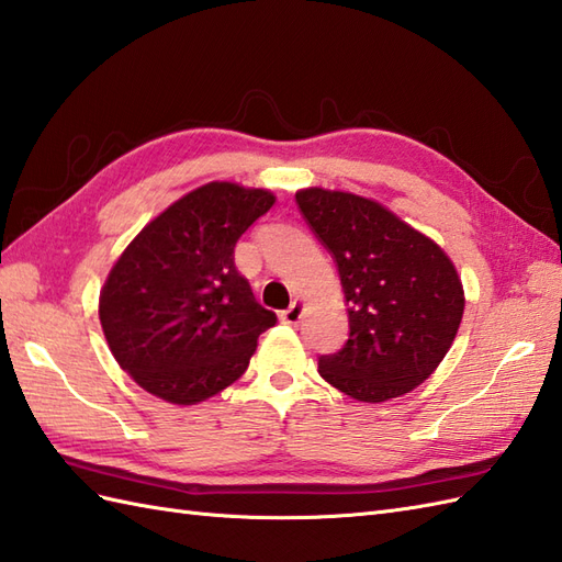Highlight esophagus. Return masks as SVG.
<instances>
[{"instance_id":"obj_1","label":"esophagus","mask_w":562,"mask_h":562,"mask_svg":"<svg viewBox=\"0 0 562 562\" xmlns=\"http://www.w3.org/2000/svg\"><path fill=\"white\" fill-rule=\"evenodd\" d=\"M302 316H304V304L302 302H294L290 308L280 313L282 323H286V325H296L299 321H302Z\"/></svg>"}]
</instances>
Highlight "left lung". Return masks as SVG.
<instances>
[{
  "label": "left lung",
  "instance_id": "8db88e82",
  "mask_svg": "<svg viewBox=\"0 0 562 562\" xmlns=\"http://www.w3.org/2000/svg\"><path fill=\"white\" fill-rule=\"evenodd\" d=\"M296 205L335 258L349 340L318 373L359 402L409 393L438 369L458 335L464 290L452 260L381 203L347 191L302 189Z\"/></svg>",
  "mask_w": 562,
  "mask_h": 562
}]
</instances>
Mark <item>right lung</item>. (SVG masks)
I'll list each match as a JSON object with an SVG mask.
<instances>
[{
    "label": "right lung",
    "mask_w": 562,
    "mask_h": 562,
    "mask_svg": "<svg viewBox=\"0 0 562 562\" xmlns=\"http://www.w3.org/2000/svg\"><path fill=\"white\" fill-rule=\"evenodd\" d=\"M276 195L211 181L138 232L100 292L116 363L172 404H195L249 367L258 335L278 323L234 266V246Z\"/></svg>",
    "instance_id": "obj_1"
}]
</instances>
